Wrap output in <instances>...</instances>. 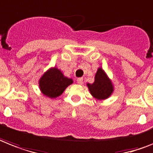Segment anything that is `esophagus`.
Returning a JSON list of instances; mask_svg holds the SVG:
<instances>
[{"label":"esophagus","mask_w":153,"mask_h":153,"mask_svg":"<svg viewBox=\"0 0 153 153\" xmlns=\"http://www.w3.org/2000/svg\"><path fill=\"white\" fill-rule=\"evenodd\" d=\"M77 82L79 83V85H82L83 84V79L82 78H79L77 79Z\"/></svg>","instance_id":"obj_1"}]
</instances>
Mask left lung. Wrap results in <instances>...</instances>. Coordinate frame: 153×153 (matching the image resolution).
Returning a JSON list of instances; mask_svg holds the SVG:
<instances>
[{
	"instance_id": "left-lung-1",
	"label": "left lung",
	"mask_w": 153,
	"mask_h": 153,
	"mask_svg": "<svg viewBox=\"0 0 153 153\" xmlns=\"http://www.w3.org/2000/svg\"><path fill=\"white\" fill-rule=\"evenodd\" d=\"M86 85L93 97L97 100H106L114 92L112 82L100 67L97 71L94 82L92 84L87 83Z\"/></svg>"
}]
</instances>
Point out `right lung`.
<instances>
[{
	"label": "right lung",
	"instance_id": "1",
	"mask_svg": "<svg viewBox=\"0 0 153 153\" xmlns=\"http://www.w3.org/2000/svg\"><path fill=\"white\" fill-rule=\"evenodd\" d=\"M73 83V79L66 77L56 67L50 68L42 74L38 81V86L44 96L53 99L61 95L66 88Z\"/></svg>",
	"mask_w": 153,
	"mask_h": 153
}]
</instances>
